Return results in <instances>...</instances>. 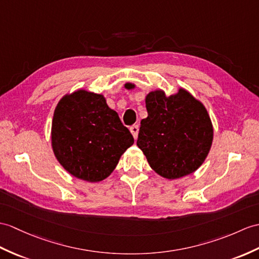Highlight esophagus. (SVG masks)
<instances>
[{"mask_svg": "<svg viewBox=\"0 0 259 259\" xmlns=\"http://www.w3.org/2000/svg\"><path fill=\"white\" fill-rule=\"evenodd\" d=\"M130 132H131V134H132V136H134L135 140H137V138H138V134H139V125H138V124H134V125H131V127H130Z\"/></svg>", "mask_w": 259, "mask_h": 259, "instance_id": "34e87169", "label": "esophagus"}]
</instances>
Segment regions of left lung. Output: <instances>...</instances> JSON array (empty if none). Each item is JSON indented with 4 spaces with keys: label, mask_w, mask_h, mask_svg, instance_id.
Instances as JSON below:
<instances>
[{
    "label": "left lung",
    "mask_w": 259,
    "mask_h": 259,
    "mask_svg": "<svg viewBox=\"0 0 259 259\" xmlns=\"http://www.w3.org/2000/svg\"><path fill=\"white\" fill-rule=\"evenodd\" d=\"M128 85L125 88H132ZM146 107L148 117L141 120L137 146L151 169L170 180L196 171L213 141V125L204 105L180 88L169 97L163 90L149 93Z\"/></svg>",
    "instance_id": "8db88e82"
}]
</instances>
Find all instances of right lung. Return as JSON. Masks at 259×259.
Returning a JSON list of instances; mask_svg holds the SVG:
<instances>
[{
    "mask_svg": "<svg viewBox=\"0 0 259 259\" xmlns=\"http://www.w3.org/2000/svg\"><path fill=\"white\" fill-rule=\"evenodd\" d=\"M134 142L102 95L79 89L59 100L52 122V147L59 163L75 178L105 180Z\"/></svg>",
    "mask_w": 259,
    "mask_h": 259,
    "instance_id": "add662e5",
    "label": "right lung"
}]
</instances>
